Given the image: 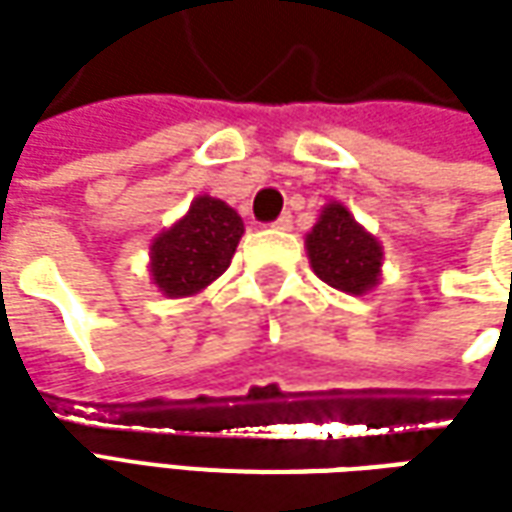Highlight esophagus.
<instances>
[{
  "instance_id": "esophagus-1",
  "label": "esophagus",
  "mask_w": 512,
  "mask_h": 512,
  "mask_svg": "<svg viewBox=\"0 0 512 512\" xmlns=\"http://www.w3.org/2000/svg\"><path fill=\"white\" fill-rule=\"evenodd\" d=\"M290 225H293L290 213H282V216H279V219L273 222V227H276V230H290Z\"/></svg>"
}]
</instances>
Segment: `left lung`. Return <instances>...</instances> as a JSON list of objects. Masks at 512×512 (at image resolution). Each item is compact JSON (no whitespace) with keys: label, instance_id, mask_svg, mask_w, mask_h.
I'll use <instances>...</instances> for the list:
<instances>
[{"label":"left lung","instance_id":"8db88e82","mask_svg":"<svg viewBox=\"0 0 512 512\" xmlns=\"http://www.w3.org/2000/svg\"><path fill=\"white\" fill-rule=\"evenodd\" d=\"M313 273L330 287L362 296L382 279V245L342 202H330L305 239Z\"/></svg>","mask_w":512,"mask_h":512}]
</instances>
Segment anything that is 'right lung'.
<instances>
[{
    "label": "right lung",
    "mask_w": 512,
    "mask_h": 512,
    "mask_svg": "<svg viewBox=\"0 0 512 512\" xmlns=\"http://www.w3.org/2000/svg\"><path fill=\"white\" fill-rule=\"evenodd\" d=\"M245 233L242 216L213 196H196L185 216L150 245V276L168 299L205 290L230 265Z\"/></svg>",
    "instance_id": "obj_1"
}]
</instances>
